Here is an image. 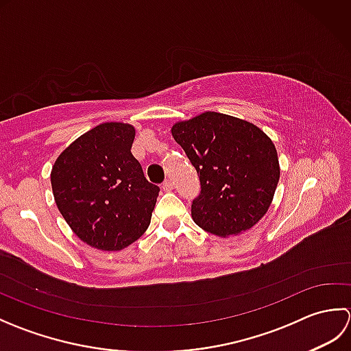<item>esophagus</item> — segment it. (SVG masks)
Instances as JSON below:
<instances>
[{"label":"esophagus","instance_id":"1","mask_svg":"<svg viewBox=\"0 0 351 351\" xmlns=\"http://www.w3.org/2000/svg\"><path fill=\"white\" fill-rule=\"evenodd\" d=\"M161 187H162L164 191H171V190H173V182H171L170 180H166L162 182Z\"/></svg>","mask_w":351,"mask_h":351}]
</instances>
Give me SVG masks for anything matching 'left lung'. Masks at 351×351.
Returning a JSON list of instances; mask_svg holds the SVG:
<instances>
[{"label": "left lung", "instance_id": "1", "mask_svg": "<svg viewBox=\"0 0 351 351\" xmlns=\"http://www.w3.org/2000/svg\"><path fill=\"white\" fill-rule=\"evenodd\" d=\"M200 180L191 217L206 232L226 238L243 234L267 214L278 187V151L252 122L205 111L171 126Z\"/></svg>", "mask_w": 351, "mask_h": 351}]
</instances>
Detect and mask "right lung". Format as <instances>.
<instances>
[{"label": "right lung", "instance_id": "add662e5", "mask_svg": "<svg viewBox=\"0 0 351 351\" xmlns=\"http://www.w3.org/2000/svg\"><path fill=\"white\" fill-rule=\"evenodd\" d=\"M134 137L130 123H101L72 141L51 170L58 211L81 241L98 250L128 247L151 223L160 189L132 156Z\"/></svg>", "mask_w": 351, "mask_h": 351}]
</instances>
